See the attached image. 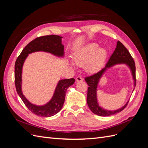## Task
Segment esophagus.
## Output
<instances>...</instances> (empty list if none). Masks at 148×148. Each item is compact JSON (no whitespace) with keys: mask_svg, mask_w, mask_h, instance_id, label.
<instances>
[{"mask_svg":"<svg viewBox=\"0 0 148 148\" xmlns=\"http://www.w3.org/2000/svg\"><path fill=\"white\" fill-rule=\"evenodd\" d=\"M76 81H77V82H81L83 81V79L81 77V76H78L77 78H76Z\"/></svg>","mask_w":148,"mask_h":148,"instance_id":"1","label":"esophagus"}]
</instances>
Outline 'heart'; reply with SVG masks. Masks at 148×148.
<instances>
[{
    "label": "heart",
    "mask_w": 148,
    "mask_h": 148,
    "mask_svg": "<svg viewBox=\"0 0 148 148\" xmlns=\"http://www.w3.org/2000/svg\"><path fill=\"white\" fill-rule=\"evenodd\" d=\"M97 47V44L91 43L76 52L73 56L75 64L79 66L86 65L88 72H96L104 63L107 56L104 49Z\"/></svg>",
    "instance_id": "1"
}]
</instances>
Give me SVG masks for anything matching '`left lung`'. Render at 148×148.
Wrapping results in <instances>:
<instances>
[{
    "label": "left lung",
    "mask_w": 148,
    "mask_h": 148,
    "mask_svg": "<svg viewBox=\"0 0 148 148\" xmlns=\"http://www.w3.org/2000/svg\"><path fill=\"white\" fill-rule=\"evenodd\" d=\"M127 64L130 68L133 77L135 81V86H136V66L135 63L134 61L132 56L130 53L129 52L128 49L124 46L123 44L120 41H118L117 43V46L115 49L114 52L110 57L106 65V67L102 69L100 71H97V73L93 74L91 76H88L84 78L85 81L86 82L89 87L88 88V94H87V103L89 109L94 114H95L99 116H110L112 115L115 114H117L120 112L122 111L125 107H127L128 104V102L125 104L122 108L118 110L110 111L106 110L98 105L96 97V89L98 82L102 76V74L104 73V71L106 68L110 67L117 64Z\"/></svg>",
    "instance_id": "left-lung-1"
}]
</instances>
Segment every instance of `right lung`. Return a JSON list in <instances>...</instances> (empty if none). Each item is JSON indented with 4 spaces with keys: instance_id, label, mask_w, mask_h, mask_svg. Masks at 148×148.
<instances>
[{
    "instance_id": "obj_1",
    "label": "right lung",
    "mask_w": 148,
    "mask_h": 148,
    "mask_svg": "<svg viewBox=\"0 0 148 148\" xmlns=\"http://www.w3.org/2000/svg\"><path fill=\"white\" fill-rule=\"evenodd\" d=\"M61 38L62 37L57 35H47L36 38L26 46L15 62V84L16 92L31 112L41 117H51L62 109L65 101L67 88L74 83L75 79L60 80L57 84L52 99L45 106H37L30 103L22 93L21 88L22 66L28 53L34 52L42 51L58 56H63L64 49V46L61 44Z\"/></svg>"
}]
</instances>
